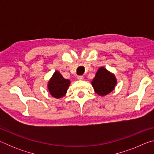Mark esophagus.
<instances>
[{"label":"esophagus","mask_w":154,"mask_h":154,"mask_svg":"<svg viewBox=\"0 0 154 154\" xmlns=\"http://www.w3.org/2000/svg\"><path fill=\"white\" fill-rule=\"evenodd\" d=\"M77 79L79 80H83V77L82 76V75H79V76L77 77Z\"/></svg>","instance_id":"esophagus-1"}]
</instances>
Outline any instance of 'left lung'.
Instances as JSON below:
<instances>
[{"mask_svg":"<svg viewBox=\"0 0 154 154\" xmlns=\"http://www.w3.org/2000/svg\"><path fill=\"white\" fill-rule=\"evenodd\" d=\"M91 83L95 93L100 96H104L114 90L118 82L115 75L102 66L98 69Z\"/></svg>","mask_w":154,"mask_h":154,"instance_id":"left-lung-1","label":"left lung"}]
</instances>
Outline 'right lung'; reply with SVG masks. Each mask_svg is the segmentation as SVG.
Segmentation results:
<instances>
[{"instance_id": "obj_1", "label": "right lung", "mask_w": 154, "mask_h": 154, "mask_svg": "<svg viewBox=\"0 0 154 154\" xmlns=\"http://www.w3.org/2000/svg\"><path fill=\"white\" fill-rule=\"evenodd\" d=\"M71 82L64 79L60 72L56 71L48 83V89L51 96L56 99L61 98L66 95Z\"/></svg>"}]
</instances>
